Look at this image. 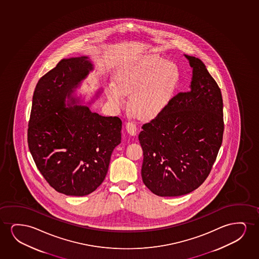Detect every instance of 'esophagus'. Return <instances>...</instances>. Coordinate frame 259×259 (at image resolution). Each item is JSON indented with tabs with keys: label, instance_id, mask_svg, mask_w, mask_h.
Returning <instances> with one entry per match:
<instances>
[{
	"label": "esophagus",
	"instance_id": "34e87169",
	"mask_svg": "<svg viewBox=\"0 0 259 259\" xmlns=\"http://www.w3.org/2000/svg\"><path fill=\"white\" fill-rule=\"evenodd\" d=\"M125 129H126L128 134L132 135V136H135L136 134H137L136 125H135L134 123H132V122H127V123L125 124Z\"/></svg>",
	"mask_w": 259,
	"mask_h": 259
}]
</instances>
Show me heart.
Listing matches in <instances>:
<instances>
[{"label": "heart", "mask_w": 259, "mask_h": 259, "mask_svg": "<svg viewBox=\"0 0 259 259\" xmlns=\"http://www.w3.org/2000/svg\"><path fill=\"white\" fill-rule=\"evenodd\" d=\"M115 82L108 88V98L116 108L123 107L124 95H130L132 112L151 118L166 109L181 83L177 64L156 54L133 57L117 68Z\"/></svg>", "instance_id": "heart-1"}]
</instances>
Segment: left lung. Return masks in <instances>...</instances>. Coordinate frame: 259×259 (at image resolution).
I'll return each mask as SVG.
<instances>
[{
  "mask_svg": "<svg viewBox=\"0 0 259 259\" xmlns=\"http://www.w3.org/2000/svg\"><path fill=\"white\" fill-rule=\"evenodd\" d=\"M192 71L190 90L143 124L142 178L159 196L187 195L208 177L223 139L221 91L199 58L184 55Z\"/></svg>",
  "mask_w": 259,
  "mask_h": 259,
  "instance_id": "obj_1",
  "label": "left lung"
}]
</instances>
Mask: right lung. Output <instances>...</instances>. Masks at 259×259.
<instances>
[{
  "label": "right lung",
  "mask_w": 259,
  "mask_h": 259,
  "mask_svg": "<svg viewBox=\"0 0 259 259\" xmlns=\"http://www.w3.org/2000/svg\"><path fill=\"white\" fill-rule=\"evenodd\" d=\"M94 69L88 57L62 59L39 78L32 96L29 150L43 177L64 195L84 196L95 191L121 142L120 118L101 116L79 104L80 97L75 95Z\"/></svg>",
  "instance_id": "add662e5"
}]
</instances>
